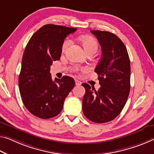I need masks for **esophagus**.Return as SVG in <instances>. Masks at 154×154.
Masks as SVG:
<instances>
[{"label":"esophagus","instance_id":"34e87169","mask_svg":"<svg viewBox=\"0 0 154 154\" xmlns=\"http://www.w3.org/2000/svg\"><path fill=\"white\" fill-rule=\"evenodd\" d=\"M75 84H76V86H80L82 84V82L79 81V80L75 79Z\"/></svg>","mask_w":154,"mask_h":154}]
</instances>
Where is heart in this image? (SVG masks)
I'll use <instances>...</instances> for the list:
<instances>
[{
    "label": "heart",
    "instance_id": "heart-1",
    "mask_svg": "<svg viewBox=\"0 0 154 154\" xmlns=\"http://www.w3.org/2000/svg\"><path fill=\"white\" fill-rule=\"evenodd\" d=\"M80 40H81L82 45L84 46V50L86 51L87 53H96L97 50H98L99 46L97 40L94 38L90 37V36H83V37L80 38ZM70 43H71V41L69 39L65 40L62 45V51H65L66 50L68 46H70Z\"/></svg>",
    "mask_w": 154,
    "mask_h": 154
}]
</instances>
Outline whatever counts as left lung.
Here are the masks:
<instances>
[{
    "label": "left lung",
    "instance_id": "8db88e82",
    "mask_svg": "<svg viewBox=\"0 0 154 154\" xmlns=\"http://www.w3.org/2000/svg\"><path fill=\"white\" fill-rule=\"evenodd\" d=\"M101 47V58L94 71L100 88L84 83L86 89L82 101L84 116L97 123L112 121L121 113L130 90V60L125 45L115 34L92 30Z\"/></svg>",
    "mask_w": 154,
    "mask_h": 154
}]
</instances>
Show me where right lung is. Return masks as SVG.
<instances>
[{"label": "right lung", "instance_id": "obj_1", "mask_svg": "<svg viewBox=\"0 0 154 154\" xmlns=\"http://www.w3.org/2000/svg\"><path fill=\"white\" fill-rule=\"evenodd\" d=\"M76 28L46 24L26 46L18 84L22 101L29 112L40 119L53 118L62 110L66 97L75 85L69 76L53 81L50 66L59 60L64 39Z\"/></svg>", "mask_w": 154, "mask_h": 154}]
</instances>
